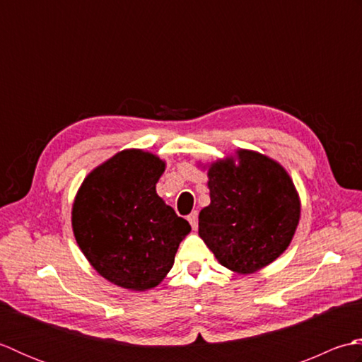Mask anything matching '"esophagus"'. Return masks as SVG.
Wrapping results in <instances>:
<instances>
[{"label":"esophagus","mask_w":362,"mask_h":362,"mask_svg":"<svg viewBox=\"0 0 362 362\" xmlns=\"http://www.w3.org/2000/svg\"><path fill=\"white\" fill-rule=\"evenodd\" d=\"M197 216H199L197 211H193V213H191L189 216H188V221H189L191 227H193V230H196V228H197Z\"/></svg>","instance_id":"1"}]
</instances>
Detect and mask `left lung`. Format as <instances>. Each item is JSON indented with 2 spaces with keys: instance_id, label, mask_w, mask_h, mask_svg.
I'll return each instance as SVG.
<instances>
[{
  "instance_id": "obj_1",
  "label": "left lung",
  "mask_w": 362,
  "mask_h": 362,
  "mask_svg": "<svg viewBox=\"0 0 362 362\" xmlns=\"http://www.w3.org/2000/svg\"><path fill=\"white\" fill-rule=\"evenodd\" d=\"M210 205L199 213V236L219 263L253 274L288 249L300 219L294 182L280 163L255 151L209 166Z\"/></svg>"
}]
</instances>
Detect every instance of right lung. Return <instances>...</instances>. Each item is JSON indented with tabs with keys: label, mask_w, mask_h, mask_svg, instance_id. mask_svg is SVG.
<instances>
[{
	"label": "right lung",
	"mask_w": 362,
	"mask_h": 362,
	"mask_svg": "<svg viewBox=\"0 0 362 362\" xmlns=\"http://www.w3.org/2000/svg\"><path fill=\"white\" fill-rule=\"evenodd\" d=\"M165 166L151 152L121 151L86 177L74 199L71 224L82 253L124 289L156 288L191 232L156 191Z\"/></svg>",
	"instance_id": "right-lung-1"
}]
</instances>
